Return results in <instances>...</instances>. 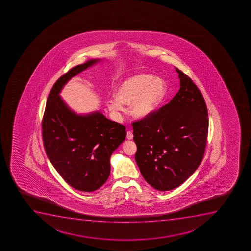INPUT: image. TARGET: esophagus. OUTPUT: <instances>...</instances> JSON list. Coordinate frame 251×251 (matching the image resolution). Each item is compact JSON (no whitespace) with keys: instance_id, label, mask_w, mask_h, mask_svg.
I'll list each match as a JSON object with an SVG mask.
<instances>
[{"instance_id":"esophagus-1","label":"esophagus","mask_w":251,"mask_h":251,"mask_svg":"<svg viewBox=\"0 0 251 251\" xmlns=\"http://www.w3.org/2000/svg\"><path fill=\"white\" fill-rule=\"evenodd\" d=\"M133 132H132V131H127V139H133Z\"/></svg>"}]
</instances>
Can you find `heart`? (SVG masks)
Segmentation results:
<instances>
[{
    "label": "heart",
    "instance_id": "heart-1",
    "mask_svg": "<svg viewBox=\"0 0 251 251\" xmlns=\"http://www.w3.org/2000/svg\"><path fill=\"white\" fill-rule=\"evenodd\" d=\"M164 80L149 74L134 75L118 86L116 97L107 100L110 111L124 112V104H131V112L136 118L150 115L165 97Z\"/></svg>",
    "mask_w": 251,
    "mask_h": 251
}]
</instances>
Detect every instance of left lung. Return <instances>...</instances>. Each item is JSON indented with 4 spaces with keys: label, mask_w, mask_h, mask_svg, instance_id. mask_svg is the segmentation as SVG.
Wrapping results in <instances>:
<instances>
[{
    "label": "left lung",
    "mask_w": 251,
    "mask_h": 251,
    "mask_svg": "<svg viewBox=\"0 0 251 251\" xmlns=\"http://www.w3.org/2000/svg\"><path fill=\"white\" fill-rule=\"evenodd\" d=\"M180 88L169 103L132 123L135 160L153 188L170 191L185 182L203 159L208 113L192 79L176 67Z\"/></svg>",
    "instance_id": "obj_1"
}]
</instances>
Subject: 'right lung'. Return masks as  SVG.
I'll use <instances>...</instances> for the list:
<instances>
[{
    "label": "right lung",
    "mask_w": 251,
    "mask_h": 251,
    "mask_svg": "<svg viewBox=\"0 0 251 251\" xmlns=\"http://www.w3.org/2000/svg\"><path fill=\"white\" fill-rule=\"evenodd\" d=\"M92 59L67 71L54 83L42 120L49 159L65 182L81 192H94L110 175V157L126 138V127L100 112L76 115L59 93L71 78L98 62Z\"/></svg>",
    "instance_id": "add662e5"
}]
</instances>
